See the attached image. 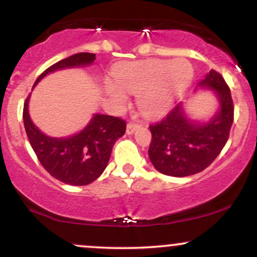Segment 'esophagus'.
<instances>
[{
  "mask_svg": "<svg viewBox=\"0 0 257 257\" xmlns=\"http://www.w3.org/2000/svg\"><path fill=\"white\" fill-rule=\"evenodd\" d=\"M138 126H139V124H137L135 122H129L128 124H126V134H133Z\"/></svg>",
  "mask_w": 257,
  "mask_h": 257,
  "instance_id": "1",
  "label": "esophagus"
}]
</instances>
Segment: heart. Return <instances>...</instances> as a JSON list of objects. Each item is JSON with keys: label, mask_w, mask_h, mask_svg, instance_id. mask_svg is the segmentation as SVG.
<instances>
[{"label": "heart", "mask_w": 257, "mask_h": 257, "mask_svg": "<svg viewBox=\"0 0 257 257\" xmlns=\"http://www.w3.org/2000/svg\"><path fill=\"white\" fill-rule=\"evenodd\" d=\"M193 77V69L186 59L169 61L149 59L120 65L114 71L116 84L108 83V95L123 104L126 93L139 95V107L146 116H159L172 106Z\"/></svg>", "instance_id": "obj_1"}]
</instances>
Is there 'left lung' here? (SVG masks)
<instances>
[{
    "instance_id": "left-lung-1",
    "label": "left lung",
    "mask_w": 257,
    "mask_h": 257,
    "mask_svg": "<svg viewBox=\"0 0 257 257\" xmlns=\"http://www.w3.org/2000/svg\"><path fill=\"white\" fill-rule=\"evenodd\" d=\"M199 85L211 88L219 98L220 111L211 120L197 124L186 118L179 104L159 122L150 125V161L164 175L182 178L200 173L213 163L229 138L234 119L229 87L215 70Z\"/></svg>"
}]
</instances>
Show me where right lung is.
<instances>
[{"mask_svg":"<svg viewBox=\"0 0 257 257\" xmlns=\"http://www.w3.org/2000/svg\"><path fill=\"white\" fill-rule=\"evenodd\" d=\"M94 60L95 54L93 53L73 54L49 66L38 76L35 84L47 73L65 67L83 66ZM29 96L23 110L25 132L44 169L53 178L67 185L84 186L98 179L107 167L114 143L124 135L125 120L107 114H95L78 134L63 139L49 138L32 123L28 111Z\"/></svg>","mask_w":257,"mask_h":257,"instance_id":"obj_1","label":"right lung"}]
</instances>
